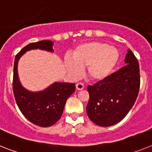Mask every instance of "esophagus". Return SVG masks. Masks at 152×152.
Listing matches in <instances>:
<instances>
[{
    "label": "esophagus",
    "mask_w": 152,
    "mask_h": 152,
    "mask_svg": "<svg viewBox=\"0 0 152 152\" xmlns=\"http://www.w3.org/2000/svg\"><path fill=\"white\" fill-rule=\"evenodd\" d=\"M76 87L78 90H83L85 86H84V85L83 83H79L76 84Z\"/></svg>",
    "instance_id": "34e87169"
}]
</instances>
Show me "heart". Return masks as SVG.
I'll return each instance as SVG.
<instances>
[{"instance_id": "1", "label": "heart", "mask_w": 152, "mask_h": 152, "mask_svg": "<svg viewBox=\"0 0 152 152\" xmlns=\"http://www.w3.org/2000/svg\"><path fill=\"white\" fill-rule=\"evenodd\" d=\"M120 59L115 46L101 42L83 43L72 52V58H66L65 66L69 73L77 77L86 68L88 78L93 81L107 80L114 72Z\"/></svg>"}]
</instances>
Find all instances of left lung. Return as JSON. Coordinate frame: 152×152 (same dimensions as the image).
<instances>
[{"label":"left lung","mask_w":152,"mask_h":152,"mask_svg":"<svg viewBox=\"0 0 152 152\" xmlns=\"http://www.w3.org/2000/svg\"><path fill=\"white\" fill-rule=\"evenodd\" d=\"M125 66L107 80L87 87L90 100L86 113L92 122L100 127L119 123L134 104L140 87L137 59L127 50Z\"/></svg>","instance_id":"8db88e82"}]
</instances>
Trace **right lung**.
Instances as JSON below:
<instances>
[{
	"instance_id": "right-lung-1",
	"label": "right lung",
	"mask_w": 152,
	"mask_h": 152,
	"mask_svg": "<svg viewBox=\"0 0 152 152\" xmlns=\"http://www.w3.org/2000/svg\"><path fill=\"white\" fill-rule=\"evenodd\" d=\"M53 42L43 40L28 44L15 56L14 63L13 91L15 100L22 114L35 125L46 127L53 125L60 119L65 104L74 93V83L55 82L40 91L27 90L20 82L18 72L19 59L27 52L34 49L53 52Z\"/></svg>"
}]
</instances>
